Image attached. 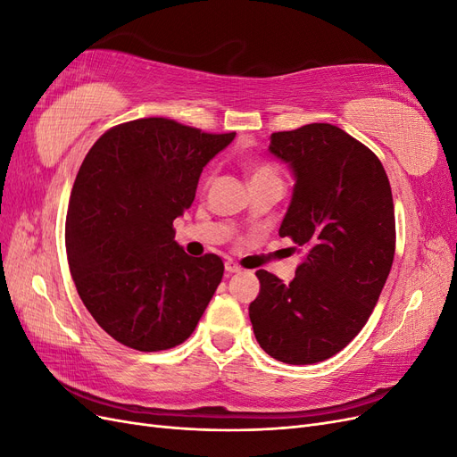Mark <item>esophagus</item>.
<instances>
[{
    "label": "esophagus",
    "instance_id": "obj_1",
    "mask_svg": "<svg viewBox=\"0 0 457 457\" xmlns=\"http://www.w3.org/2000/svg\"><path fill=\"white\" fill-rule=\"evenodd\" d=\"M225 270H227L228 274H232V272H240L242 269H240V265H237V262H234V261H227V262H225Z\"/></svg>",
    "mask_w": 457,
    "mask_h": 457
}]
</instances>
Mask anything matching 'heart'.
<instances>
[{"instance_id":"obj_1","label":"heart","mask_w":457,"mask_h":457,"mask_svg":"<svg viewBox=\"0 0 457 457\" xmlns=\"http://www.w3.org/2000/svg\"><path fill=\"white\" fill-rule=\"evenodd\" d=\"M267 179H278V171H276L269 163H253L252 168V183L267 181Z\"/></svg>"}]
</instances>
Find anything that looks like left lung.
Instances as JSON below:
<instances>
[{
	"instance_id": "8db88e82",
	"label": "left lung",
	"mask_w": 457,
	"mask_h": 457,
	"mask_svg": "<svg viewBox=\"0 0 457 457\" xmlns=\"http://www.w3.org/2000/svg\"><path fill=\"white\" fill-rule=\"evenodd\" d=\"M270 154L294 171L280 237L305 247L295 278L257 270L250 320L261 349L286 364H314L358 336L393 267L391 185L379 158L331 123L270 135Z\"/></svg>"
}]
</instances>
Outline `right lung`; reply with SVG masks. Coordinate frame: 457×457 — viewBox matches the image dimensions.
Wrapping results in <instances>:
<instances>
[{
	"instance_id": "obj_1",
	"label": "right lung",
	"mask_w": 457,
	"mask_h": 457,
	"mask_svg": "<svg viewBox=\"0 0 457 457\" xmlns=\"http://www.w3.org/2000/svg\"><path fill=\"white\" fill-rule=\"evenodd\" d=\"M234 135L141 118L108 129L81 163L66 215L68 265L95 322L129 349L188 339L223 278L220 257H190L173 240V220Z\"/></svg>"
}]
</instances>
